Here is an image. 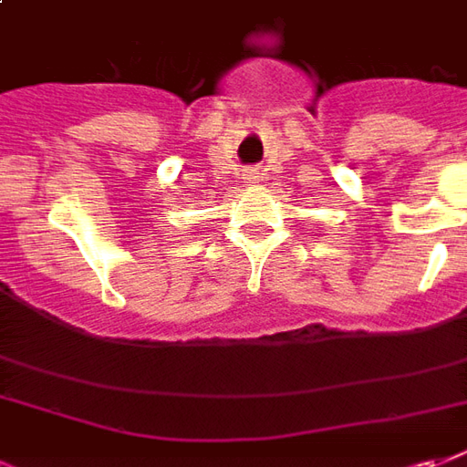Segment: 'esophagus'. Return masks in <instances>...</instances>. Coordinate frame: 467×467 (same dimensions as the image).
<instances>
[{"mask_svg": "<svg viewBox=\"0 0 467 467\" xmlns=\"http://www.w3.org/2000/svg\"><path fill=\"white\" fill-rule=\"evenodd\" d=\"M246 179H248V183H256V179H258L256 171H248V173H246Z\"/></svg>", "mask_w": 467, "mask_h": 467, "instance_id": "34e87169", "label": "esophagus"}]
</instances>
